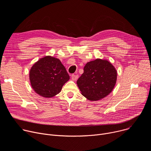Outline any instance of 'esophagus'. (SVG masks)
<instances>
[{
	"label": "esophagus",
	"instance_id": "34e87169",
	"mask_svg": "<svg viewBox=\"0 0 151 151\" xmlns=\"http://www.w3.org/2000/svg\"><path fill=\"white\" fill-rule=\"evenodd\" d=\"M71 77H72V79L73 81H76L78 78V75H72Z\"/></svg>",
	"mask_w": 151,
	"mask_h": 151
}]
</instances>
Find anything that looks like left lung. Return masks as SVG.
Returning <instances> with one entry per match:
<instances>
[{"mask_svg": "<svg viewBox=\"0 0 151 151\" xmlns=\"http://www.w3.org/2000/svg\"><path fill=\"white\" fill-rule=\"evenodd\" d=\"M117 79V71L107 60L97 58L88 62L76 83L81 94L91 101L101 100L113 90Z\"/></svg>", "mask_w": 151, "mask_h": 151, "instance_id": "1", "label": "left lung"}]
</instances>
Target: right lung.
Here are the masks:
<instances>
[{
  "mask_svg": "<svg viewBox=\"0 0 151 151\" xmlns=\"http://www.w3.org/2000/svg\"><path fill=\"white\" fill-rule=\"evenodd\" d=\"M29 79L36 94L43 97L51 98L60 93L70 76L58 58L47 55L40 58L32 66Z\"/></svg>",
  "mask_w": 151,
  "mask_h": 151,
  "instance_id": "add662e5",
  "label": "right lung"
}]
</instances>
